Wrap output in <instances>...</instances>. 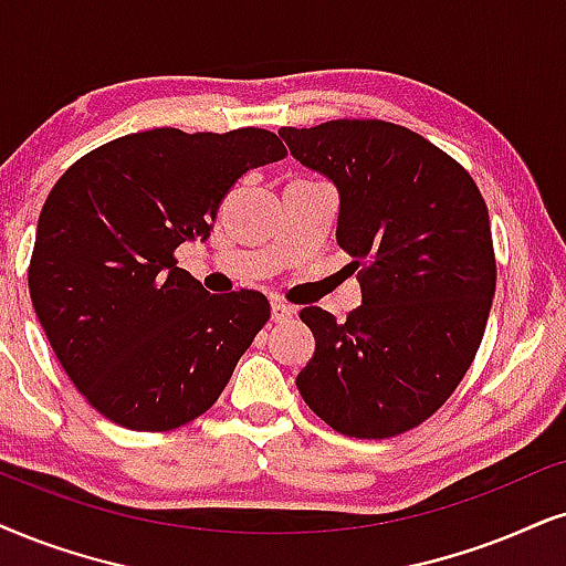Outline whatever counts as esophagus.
<instances>
[{"instance_id": "esophagus-1", "label": "esophagus", "mask_w": 566, "mask_h": 566, "mask_svg": "<svg viewBox=\"0 0 566 566\" xmlns=\"http://www.w3.org/2000/svg\"><path fill=\"white\" fill-rule=\"evenodd\" d=\"M292 316H295V307L292 305L282 303V300H274V303H271V321H274V324H284V321H290Z\"/></svg>"}]
</instances>
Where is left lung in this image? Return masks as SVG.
<instances>
[{
	"mask_svg": "<svg viewBox=\"0 0 566 566\" xmlns=\"http://www.w3.org/2000/svg\"><path fill=\"white\" fill-rule=\"evenodd\" d=\"M290 154L339 190L336 242L360 266L363 305L300 318L316 353L297 374L334 431L389 439L452 397L496 292L491 221L473 177L423 135L384 119L282 127Z\"/></svg>",
	"mask_w": 566,
	"mask_h": 566,
	"instance_id": "8db88e82",
	"label": "left lung"
}]
</instances>
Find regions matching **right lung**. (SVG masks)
<instances>
[{
  "label": "right lung",
  "mask_w": 566,
  "mask_h": 566,
  "mask_svg": "<svg viewBox=\"0 0 566 566\" xmlns=\"http://www.w3.org/2000/svg\"><path fill=\"white\" fill-rule=\"evenodd\" d=\"M274 133H133L77 159L49 192L28 290L56 360L104 418L171 431L217 402L271 316L261 292L209 295L177 266L248 169L279 161Z\"/></svg>",
  "instance_id": "add662e5"
}]
</instances>
